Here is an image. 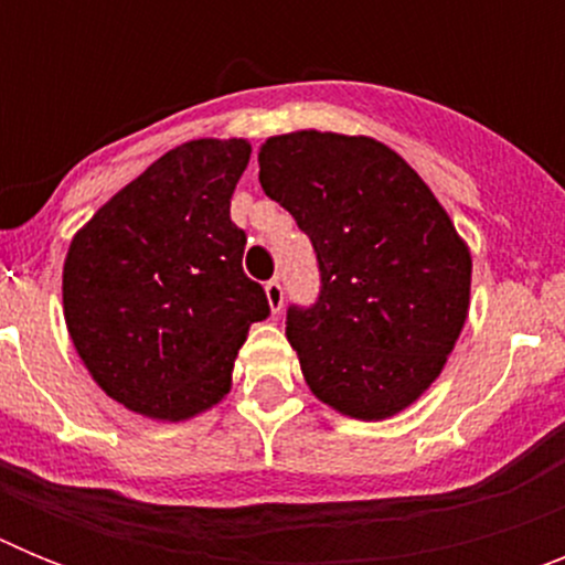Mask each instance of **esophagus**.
<instances>
[{"mask_svg":"<svg viewBox=\"0 0 565 565\" xmlns=\"http://www.w3.org/2000/svg\"><path fill=\"white\" fill-rule=\"evenodd\" d=\"M266 299H268V308H271V313L282 311V299H286V294H282L279 279H271V282H266Z\"/></svg>","mask_w":565,"mask_h":565,"instance_id":"obj_1","label":"esophagus"}]
</instances>
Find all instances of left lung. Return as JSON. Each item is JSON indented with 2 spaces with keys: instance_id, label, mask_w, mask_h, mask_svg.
Here are the masks:
<instances>
[{
  "instance_id": "8db88e82",
  "label": "left lung",
  "mask_w": 565,
  "mask_h": 565,
  "mask_svg": "<svg viewBox=\"0 0 565 565\" xmlns=\"http://www.w3.org/2000/svg\"><path fill=\"white\" fill-rule=\"evenodd\" d=\"M259 186L311 237L317 306L286 337L313 396L359 422L407 411L441 376L469 313L472 254L402 154L367 135H274Z\"/></svg>"
}]
</instances>
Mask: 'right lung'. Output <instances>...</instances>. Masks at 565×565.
<instances>
[{"instance_id":"obj_1","label":"right lung","mask_w":565,"mask_h":565,"mask_svg":"<svg viewBox=\"0 0 565 565\" xmlns=\"http://www.w3.org/2000/svg\"><path fill=\"white\" fill-rule=\"evenodd\" d=\"M248 158L246 138L169 149L70 239L67 333L93 382L138 416L189 422L221 404L248 328L268 317L228 217Z\"/></svg>"}]
</instances>
